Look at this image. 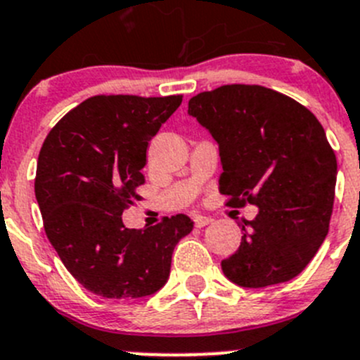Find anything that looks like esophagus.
I'll return each mask as SVG.
<instances>
[{"instance_id":"esophagus-1","label":"esophagus","mask_w":360,"mask_h":360,"mask_svg":"<svg viewBox=\"0 0 360 360\" xmlns=\"http://www.w3.org/2000/svg\"><path fill=\"white\" fill-rule=\"evenodd\" d=\"M193 221H195V226H198V229H202V226L209 225V223L212 221V218H209V216L195 214V216H193Z\"/></svg>"}]
</instances>
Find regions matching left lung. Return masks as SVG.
<instances>
[{"label":"left lung","mask_w":360,"mask_h":360,"mask_svg":"<svg viewBox=\"0 0 360 360\" xmlns=\"http://www.w3.org/2000/svg\"><path fill=\"white\" fill-rule=\"evenodd\" d=\"M188 114L219 146V193L253 204L239 250L221 260L232 283L262 288L304 271L329 232L338 163L323 127L294 98L250 84L198 93Z\"/></svg>","instance_id":"8db88e82"}]
</instances>
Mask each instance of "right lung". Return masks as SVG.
Here are the masks:
<instances>
[{
  "label": "right lung",
  "mask_w": 360,
  "mask_h": 360,
  "mask_svg": "<svg viewBox=\"0 0 360 360\" xmlns=\"http://www.w3.org/2000/svg\"><path fill=\"white\" fill-rule=\"evenodd\" d=\"M183 95H96L70 110L44 141L34 195L49 240L86 290L139 299L167 283L176 244L193 230L186 214L127 229L123 211L141 200L149 141Z\"/></svg>",
  "instance_id": "right-lung-1"
}]
</instances>
